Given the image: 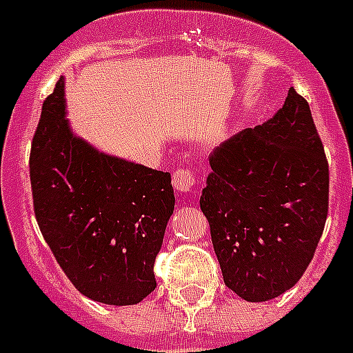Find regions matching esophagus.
Returning a JSON list of instances; mask_svg holds the SVG:
<instances>
[{
	"mask_svg": "<svg viewBox=\"0 0 353 353\" xmlns=\"http://www.w3.org/2000/svg\"><path fill=\"white\" fill-rule=\"evenodd\" d=\"M196 185V179L194 174L189 170H176L173 173V188L180 192V194H185V192H191Z\"/></svg>",
	"mask_w": 353,
	"mask_h": 353,
	"instance_id": "obj_1",
	"label": "esophagus"
}]
</instances>
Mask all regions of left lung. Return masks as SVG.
Listing matches in <instances>:
<instances>
[{
	"instance_id": "left-lung-1",
	"label": "left lung",
	"mask_w": 353,
	"mask_h": 353,
	"mask_svg": "<svg viewBox=\"0 0 353 353\" xmlns=\"http://www.w3.org/2000/svg\"><path fill=\"white\" fill-rule=\"evenodd\" d=\"M200 207L228 289L246 302L302 279L323 234L328 164L309 103L291 87L270 121L216 148Z\"/></svg>"
}]
</instances>
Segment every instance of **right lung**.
<instances>
[{"label":"right lung","instance_id":"obj_1","mask_svg":"<svg viewBox=\"0 0 353 353\" xmlns=\"http://www.w3.org/2000/svg\"><path fill=\"white\" fill-rule=\"evenodd\" d=\"M30 180L42 236L80 293L107 305H134L152 293L174 210L171 174L99 152L74 134L64 77L42 105Z\"/></svg>","mask_w":353,"mask_h":353}]
</instances>
